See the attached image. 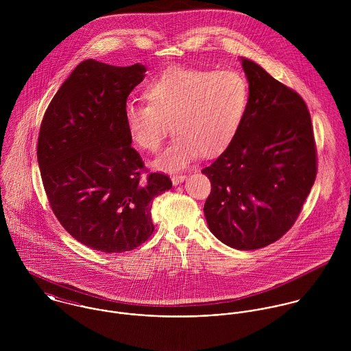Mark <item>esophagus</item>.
<instances>
[{
    "instance_id": "1",
    "label": "esophagus",
    "mask_w": 351,
    "mask_h": 351,
    "mask_svg": "<svg viewBox=\"0 0 351 351\" xmlns=\"http://www.w3.org/2000/svg\"><path fill=\"white\" fill-rule=\"evenodd\" d=\"M186 178L185 174H173L171 176V181H173V185H178L181 182H184Z\"/></svg>"
}]
</instances>
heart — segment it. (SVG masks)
<instances>
[{
  "label": "heart",
  "mask_w": 351,
  "mask_h": 351,
  "mask_svg": "<svg viewBox=\"0 0 351 351\" xmlns=\"http://www.w3.org/2000/svg\"><path fill=\"white\" fill-rule=\"evenodd\" d=\"M143 97L147 104L125 105V130L141 150L154 152L170 123L176 136L154 166L178 170L199 154L215 158L228 149L246 117L249 84L235 70L170 66L151 77Z\"/></svg>",
  "instance_id": "obj_1"
}]
</instances>
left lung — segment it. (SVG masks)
Listing matches in <instances>:
<instances>
[{
    "label": "left lung",
    "instance_id": "left-lung-1",
    "mask_svg": "<svg viewBox=\"0 0 351 351\" xmlns=\"http://www.w3.org/2000/svg\"><path fill=\"white\" fill-rule=\"evenodd\" d=\"M249 106L234 139L201 171L210 181L204 213L210 232L237 250L265 247L295 224L317 173L306 104L242 58Z\"/></svg>",
    "mask_w": 351,
    "mask_h": 351
}]
</instances>
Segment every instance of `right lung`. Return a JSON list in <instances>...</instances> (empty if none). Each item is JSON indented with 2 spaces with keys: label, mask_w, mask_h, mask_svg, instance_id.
Listing matches in <instances>:
<instances>
[{
  "label": "right lung",
  "mask_w": 351,
  "mask_h": 351,
  "mask_svg": "<svg viewBox=\"0 0 351 351\" xmlns=\"http://www.w3.org/2000/svg\"><path fill=\"white\" fill-rule=\"evenodd\" d=\"M145 73L139 63L81 62L39 131L38 162L53 215L74 239L106 254L150 238L152 200L173 186L169 176L146 170L124 124L127 99Z\"/></svg>",
  "instance_id": "right-lung-1"
}]
</instances>
